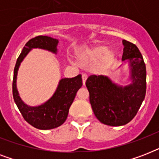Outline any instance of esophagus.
<instances>
[{
	"mask_svg": "<svg viewBox=\"0 0 159 159\" xmlns=\"http://www.w3.org/2000/svg\"><path fill=\"white\" fill-rule=\"evenodd\" d=\"M82 82H83V85H85V82H86V81H87V75L82 74Z\"/></svg>",
	"mask_w": 159,
	"mask_h": 159,
	"instance_id": "1",
	"label": "esophagus"
}]
</instances>
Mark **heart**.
Returning a JSON list of instances; mask_svg holds the SVG:
<instances>
[{
    "label": "heart",
    "instance_id": "1",
    "mask_svg": "<svg viewBox=\"0 0 159 159\" xmlns=\"http://www.w3.org/2000/svg\"><path fill=\"white\" fill-rule=\"evenodd\" d=\"M78 57L85 64H92L100 61L101 67H106L112 62L114 54L108 51L104 46H96L92 48H85L78 53Z\"/></svg>",
    "mask_w": 159,
    "mask_h": 159
}]
</instances>
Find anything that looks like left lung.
I'll use <instances>...</instances> for the list:
<instances>
[{"instance_id":"obj_1","label":"left lung","mask_w":159,"mask_h":159,"mask_svg":"<svg viewBox=\"0 0 159 159\" xmlns=\"http://www.w3.org/2000/svg\"><path fill=\"white\" fill-rule=\"evenodd\" d=\"M122 42V61L129 62L130 84L122 87L103 75H92L86 82L92 111L106 125H125L132 120L146 94V67L143 56L135 44L126 40Z\"/></svg>"}]
</instances>
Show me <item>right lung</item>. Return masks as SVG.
Masks as SVG:
<instances>
[{
	"mask_svg": "<svg viewBox=\"0 0 159 159\" xmlns=\"http://www.w3.org/2000/svg\"><path fill=\"white\" fill-rule=\"evenodd\" d=\"M57 39L48 36L39 35L31 39L25 43L14 69L12 84L14 101L24 119L30 125L39 129H51L64 123L77 91L82 86V75L79 74L72 78L60 80L53 97L40 106H30L20 99L16 87V79L21 62L32 48H42L57 53Z\"/></svg>",
	"mask_w": 159,
	"mask_h": 159,
	"instance_id": "right-lung-1",
	"label": "right lung"
}]
</instances>
